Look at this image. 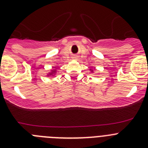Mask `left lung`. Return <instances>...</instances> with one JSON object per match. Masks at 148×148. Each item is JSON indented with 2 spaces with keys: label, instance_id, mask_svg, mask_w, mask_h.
Segmentation results:
<instances>
[{
  "label": "left lung",
  "instance_id": "8db88e82",
  "mask_svg": "<svg viewBox=\"0 0 148 148\" xmlns=\"http://www.w3.org/2000/svg\"><path fill=\"white\" fill-rule=\"evenodd\" d=\"M90 71H91V73H93V70H92V69H90Z\"/></svg>",
  "mask_w": 148,
  "mask_h": 148
}]
</instances>
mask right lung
<instances>
[{
  "label": "right lung",
  "mask_w": 148,
  "mask_h": 148,
  "mask_svg": "<svg viewBox=\"0 0 148 148\" xmlns=\"http://www.w3.org/2000/svg\"><path fill=\"white\" fill-rule=\"evenodd\" d=\"M57 73H58V70H57V67H55L54 69H52L49 73H47V77L49 76H56L57 75Z\"/></svg>",
  "instance_id": "1"
}]
</instances>
